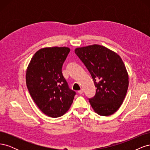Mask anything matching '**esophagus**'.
<instances>
[{
    "label": "esophagus",
    "mask_w": 150,
    "mask_h": 150,
    "mask_svg": "<svg viewBox=\"0 0 150 150\" xmlns=\"http://www.w3.org/2000/svg\"><path fill=\"white\" fill-rule=\"evenodd\" d=\"M83 89H80L79 91H78V93H79V94H83Z\"/></svg>",
    "instance_id": "esophagus-1"
}]
</instances>
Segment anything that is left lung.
I'll use <instances>...</instances> for the list:
<instances>
[{
    "label": "left lung",
    "instance_id": "left-lung-1",
    "mask_svg": "<svg viewBox=\"0 0 150 150\" xmlns=\"http://www.w3.org/2000/svg\"><path fill=\"white\" fill-rule=\"evenodd\" d=\"M75 53L91 75L95 96L89 99L94 111L101 116L111 115L123 102L128 88V74L121 57L98 44L78 47Z\"/></svg>",
    "mask_w": 150,
    "mask_h": 150
}]
</instances>
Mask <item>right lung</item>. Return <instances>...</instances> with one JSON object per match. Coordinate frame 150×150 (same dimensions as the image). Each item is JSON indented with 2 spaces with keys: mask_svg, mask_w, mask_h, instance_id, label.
Wrapping results in <instances>:
<instances>
[{
  "mask_svg": "<svg viewBox=\"0 0 150 150\" xmlns=\"http://www.w3.org/2000/svg\"><path fill=\"white\" fill-rule=\"evenodd\" d=\"M70 52L67 47H44L36 52L28 65L25 79L32 98L45 115H64L76 94L62 73L63 63Z\"/></svg>",
  "mask_w": 150,
  "mask_h": 150,
  "instance_id": "right-lung-1",
  "label": "right lung"
}]
</instances>
